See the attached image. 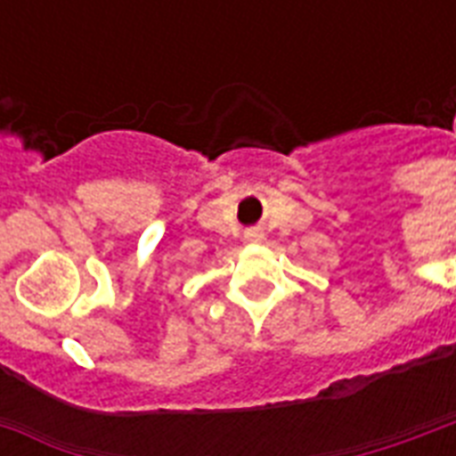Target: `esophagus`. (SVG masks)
Instances as JSON below:
<instances>
[{
    "label": "esophagus",
    "instance_id": "1",
    "mask_svg": "<svg viewBox=\"0 0 456 456\" xmlns=\"http://www.w3.org/2000/svg\"><path fill=\"white\" fill-rule=\"evenodd\" d=\"M246 241H260V234H257V232H248V234H246Z\"/></svg>",
    "mask_w": 456,
    "mask_h": 456
}]
</instances>
